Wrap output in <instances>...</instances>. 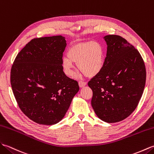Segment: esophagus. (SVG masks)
<instances>
[{
	"label": "esophagus",
	"instance_id": "1",
	"mask_svg": "<svg viewBox=\"0 0 154 154\" xmlns=\"http://www.w3.org/2000/svg\"><path fill=\"white\" fill-rule=\"evenodd\" d=\"M78 84H79L80 88H83L87 85V82H83V81H79Z\"/></svg>",
	"mask_w": 154,
	"mask_h": 154
}]
</instances>
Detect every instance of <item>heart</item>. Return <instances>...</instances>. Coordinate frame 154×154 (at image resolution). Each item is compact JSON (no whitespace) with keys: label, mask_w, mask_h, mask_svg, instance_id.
Segmentation results:
<instances>
[{"label":"heart","mask_w":154,"mask_h":154,"mask_svg":"<svg viewBox=\"0 0 154 154\" xmlns=\"http://www.w3.org/2000/svg\"><path fill=\"white\" fill-rule=\"evenodd\" d=\"M64 57L62 66L64 74L72 77L74 75L73 63L88 77L96 76L102 70L105 63V50L101 44L95 42H86L74 44Z\"/></svg>","instance_id":"b5f03b06"}]
</instances>
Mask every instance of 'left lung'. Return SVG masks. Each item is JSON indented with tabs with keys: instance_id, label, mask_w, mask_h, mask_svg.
Returning <instances> with one entry per match:
<instances>
[{
	"instance_id": "left-lung-1",
	"label": "left lung",
	"mask_w": 154,
	"mask_h": 154,
	"mask_svg": "<svg viewBox=\"0 0 154 154\" xmlns=\"http://www.w3.org/2000/svg\"><path fill=\"white\" fill-rule=\"evenodd\" d=\"M107 55L103 69L88 82L91 106L101 120L113 123L127 118L137 107L144 90L145 64L140 54L125 39L105 35Z\"/></svg>"
}]
</instances>
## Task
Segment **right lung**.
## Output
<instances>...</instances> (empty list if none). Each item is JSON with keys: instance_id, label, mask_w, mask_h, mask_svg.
Masks as SVG:
<instances>
[{"instance_id": "1", "label": "right lung", "mask_w": 154, "mask_h": 154, "mask_svg": "<svg viewBox=\"0 0 154 154\" xmlns=\"http://www.w3.org/2000/svg\"><path fill=\"white\" fill-rule=\"evenodd\" d=\"M66 46L62 35L33 39L14 61L10 72L13 94L21 111L36 123H58L79 91L78 82L63 72Z\"/></svg>"}]
</instances>
